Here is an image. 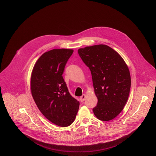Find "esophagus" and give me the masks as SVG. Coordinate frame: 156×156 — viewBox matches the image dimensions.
<instances>
[{"label": "esophagus", "instance_id": "obj_1", "mask_svg": "<svg viewBox=\"0 0 156 156\" xmlns=\"http://www.w3.org/2000/svg\"><path fill=\"white\" fill-rule=\"evenodd\" d=\"M86 98H87V95H86L85 94H83V95L80 97V101H81L82 102H83V101H85V100L86 99Z\"/></svg>", "mask_w": 156, "mask_h": 156}]
</instances>
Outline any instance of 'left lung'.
I'll return each mask as SVG.
<instances>
[{
    "label": "left lung",
    "mask_w": 156,
    "mask_h": 156,
    "mask_svg": "<svg viewBox=\"0 0 156 156\" xmlns=\"http://www.w3.org/2000/svg\"><path fill=\"white\" fill-rule=\"evenodd\" d=\"M78 53L89 67L97 105L92 109L103 121L116 117L125 106L130 93L131 77L128 66L119 54L107 45L79 48Z\"/></svg>",
    "instance_id": "left-lung-1"
}]
</instances>
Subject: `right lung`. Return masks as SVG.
I'll list each match as a JSON object with an SVG mask.
<instances>
[{
    "label": "right lung",
    "mask_w": 156,
    "mask_h": 156,
    "mask_svg": "<svg viewBox=\"0 0 156 156\" xmlns=\"http://www.w3.org/2000/svg\"><path fill=\"white\" fill-rule=\"evenodd\" d=\"M73 49H53L43 53L33 68L30 90L40 112L50 122L65 127L74 121L79 102L68 92L62 74Z\"/></svg>",
    "instance_id": "right-lung-1"
}]
</instances>
